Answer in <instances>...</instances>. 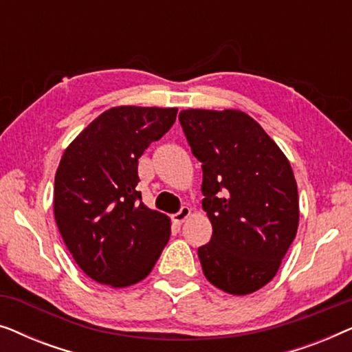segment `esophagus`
<instances>
[{
    "label": "esophagus",
    "instance_id": "obj_1",
    "mask_svg": "<svg viewBox=\"0 0 352 352\" xmlns=\"http://www.w3.org/2000/svg\"><path fill=\"white\" fill-rule=\"evenodd\" d=\"M189 214H190L189 206H182L176 214H173V221H175L176 224H182L187 218H189Z\"/></svg>",
    "mask_w": 352,
    "mask_h": 352
}]
</instances>
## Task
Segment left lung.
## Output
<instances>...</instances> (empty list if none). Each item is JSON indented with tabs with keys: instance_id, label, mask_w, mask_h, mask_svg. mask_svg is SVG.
Listing matches in <instances>:
<instances>
[{
	"instance_id": "8db88e82",
	"label": "left lung",
	"mask_w": 352,
	"mask_h": 352,
	"mask_svg": "<svg viewBox=\"0 0 352 352\" xmlns=\"http://www.w3.org/2000/svg\"><path fill=\"white\" fill-rule=\"evenodd\" d=\"M179 123L201 163V208L213 226L199 248L205 277L230 295L271 282L296 235L300 208L290 162L240 110L189 109Z\"/></svg>"
}]
</instances>
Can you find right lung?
Listing matches in <instances>:
<instances>
[{
  "mask_svg": "<svg viewBox=\"0 0 352 352\" xmlns=\"http://www.w3.org/2000/svg\"><path fill=\"white\" fill-rule=\"evenodd\" d=\"M177 109L123 105L100 113L67 147L54 179L57 228L93 280L128 287L148 276L171 234L170 218L142 204L138 160Z\"/></svg>",
  "mask_w": 352,
  "mask_h": 352,
  "instance_id": "1",
  "label": "right lung"
}]
</instances>
